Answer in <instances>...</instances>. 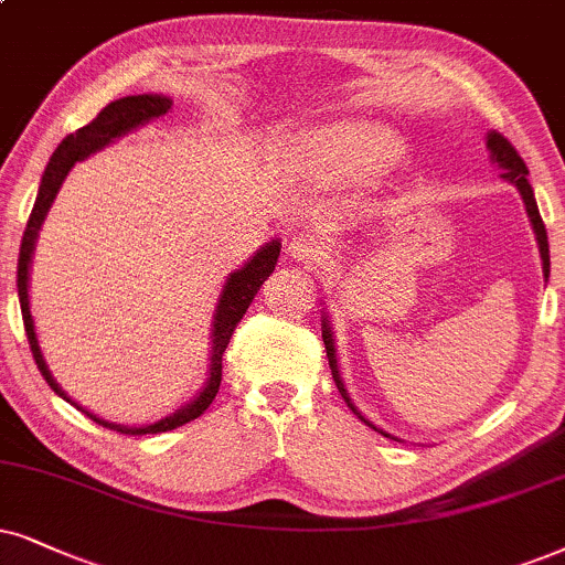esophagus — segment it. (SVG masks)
Wrapping results in <instances>:
<instances>
[{"instance_id": "esophagus-1", "label": "esophagus", "mask_w": 565, "mask_h": 565, "mask_svg": "<svg viewBox=\"0 0 565 565\" xmlns=\"http://www.w3.org/2000/svg\"><path fill=\"white\" fill-rule=\"evenodd\" d=\"M289 255L291 258L302 260L305 266H323L328 258V247L326 242L316 237V234H295L289 239Z\"/></svg>"}]
</instances>
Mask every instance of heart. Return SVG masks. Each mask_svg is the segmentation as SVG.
Wrapping results in <instances>:
<instances>
[{
  "instance_id": "heart-1",
  "label": "heart",
  "mask_w": 565,
  "mask_h": 565,
  "mask_svg": "<svg viewBox=\"0 0 565 565\" xmlns=\"http://www.w3.org/2000/svg\"><path fill=\"white\" fill-rule=\"evenodd\" d=\"M398 138L375 122H339L323 127L307 140V167L333 180H356L377 174L396 159Z\"/></svg>"
}]
</instances>
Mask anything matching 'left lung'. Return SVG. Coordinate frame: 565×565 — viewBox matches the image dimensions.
<instances>
[{"mask_svg": "<svg viewBox=\"0 0 565 565\" xmlns=\"http://www.w3.org/2000/svg\"><path fill=\"white\" fill-rule=\"evenodd\" d=\"M488 148H490V159L492 163H498L501 167V177L505 182H511L513 188H516L521 192V200H524L526 205V213H530V221H532V230H534V237H537V245H540V255H542V274H545V281L550 276V247H547V232H545V224H542V216H540V209H537V200H534V190L530 180H526V174H530V169H526V163L521 156L516 153V148L511 146L509 140L503 138L501 132L490 130L488 132ZM323 344H326V354H328V365H331V375L335 381V388L341 391V396H344V402L349 404V409H352L356 417L362 419L367 427H373V430L383 433L385 438H391L388 433L381 430V427H375L370 419L362 417L360 412H356V406L352 404V398L347 396V388L344 383H341V375H339V365H335V344H333V333H331V320L323 318Z\"/></svg>", "mask_w": 565, "mask_h": 565, "instance_id": "1", "label": "left lung"}]
</instances>
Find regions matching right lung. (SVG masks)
I'll list each match as a JSON object with an SVG mask.
<instances>
[{
  "instance_id": "1",
  "label": "right lung",
  "mask_w": 565,
  "mask_h": 565,
  "mask_svg": "<svg viewBox=\"0 0 565 565\" xmlns=\"http://www.w3.org/2000/svg\"><path fill=\"white\" fill-rule=\"evenodd\" d=\"M169 109H171V98L159 96V93H140V96L117 98V102L104 106V109L98 111V117L93 119V122L81 127V130L73 132V135H67V138H64L60 146H56L54 156L46 163L44 177H41L39 195H35L31 218H28V226L23 232V245H20L18 297H20V310H23L28 344H31L35 365H39L41 375L46 377V383L52 385L54 394H60L64 402H70V404H75V402L60 388V383L54 381L52 370H49V365H46L44 354H41L39 335H35V326H33V316H31V302H28V276H31V258H33L35 239H39V230H41V224H44L49 209H52V203H54L56 192H60V188H62L64 177H67L70 169L75 167V161L88 159L90 153L102 151V148L109 146V142L122 138V135H127V132L138 130V127L151 122V119H156V117H161V114H167ZM278 253H281V242L270 239L268 245H263L258 253H255L253 258L245 263V266H242L239 270H234V274L226 278L224 289H221V295H218L216 312H213L209 377H205V385L200 388V394L192 398L188 406H182L180 412H174V414H169V417L159 419V423L142 425V427H127V425H117V423H106V419L96 417L93 412H85L83 406L75 404L77 409L88 414L93 423L109 427V430H117L122 435L167 433V430H174V427H180L184 423H190V419H198L200 414L209 409L211 402L218 394L221 356H224L226 344H230L234 328H237L242 316L247 312V307H249V302H253V297L258 295L263 281H266V278L274 274Z\"/></svg>"
}]
</instances>
